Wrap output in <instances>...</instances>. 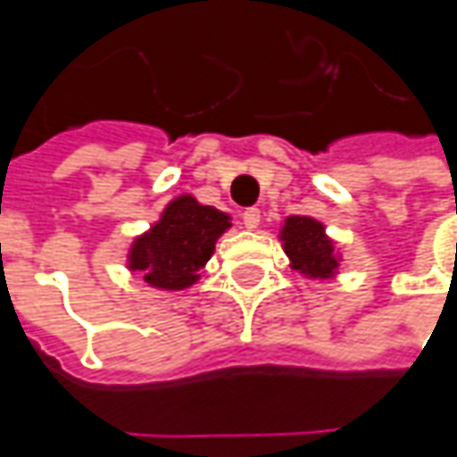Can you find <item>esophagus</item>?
Instances as JSON below:
<instances>
[{
    "label": "esophagus",
    "mask_w": 457,
    "mask_h": 457,
    "mask_svg": "<svg viewBox=\"0 0 457 457\" xmlns=\"http://www.w3.org/2000/svg\"><path fill=\"white\" fill-rule=\"evenodd\" d=\"M241 220H244V228H256L259 226V220H262V211L259 208H246L244 213H241Z\"/></svg>",
    "instance_id": "obj_1"
}]
</instances>
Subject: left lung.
<instances>
[{"instance_id":"8db88e82","label":"left lung","mask_w":457,"mask_h":457,"mask_svg":"<svg viewBox=\"0 0 457 457\" xmlns=\"http://www.w3.org/2000/svg\"><path fill=\"white\" fill-rule=\"evenodd\" d=\"M282 249L290 256V267L310 279H330L338 274L341 254L336 241L325 234L320 220L310 216H290L282 223Z\"/></svg>"}]
</instances>
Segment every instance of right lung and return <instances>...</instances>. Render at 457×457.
I'll return each mask as SVG.
<instances>
[{"label": "right lung", "mask_w": 457, "mask_h": 457, "mask_svg": "<svg viewBox=\"0 0 457 457\" xmlns=\"http://www.w3.org/2000/svg\"><path fill=\"white\" fill-rule=\"evenodd\" d=\"M231 228V216L193 195H178L167 203L150 231L134 238L127 267L157 290H185L201 279L216 241Z\"/></svg>", "instance_id": "1"}]
</instances>
